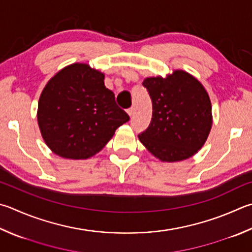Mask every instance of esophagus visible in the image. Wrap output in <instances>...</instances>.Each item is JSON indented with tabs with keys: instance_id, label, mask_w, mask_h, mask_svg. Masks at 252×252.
<instances>
[{
	"instance_id": "34e87169",
	"label": "esophagus",
	"mask_w": 252,
	"mask_h": 252,
	"mask_svg": "<svg viewBox=\"0 0 252 252\" xmlns=\"http://www.w3.org/2000/svg\"><path fill=\"white\" fill-rule=\"evenodd\" d=\"M126 112H127V114H129L130 117H132V116H133V113H134V109H133V108H130V109H127Z\"/></svg>"
}]
</instances>
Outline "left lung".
Listing matches in <instances>:
<instances>
[{
  "instance_id": "1",
  "label": "left lung",
  "mask_w": 252,
  "mask_h": 252,
  "mask_svg": "<svg viewBox=\"0 0 252 252\" xmlns=\"http://www.w3.org/2000/svg\"><path fill=\"white\" fill-rule=\"evenodd\" d=\"M142 85L152 100L153 112L149 127L139 134L141 143L163 162L193 157L213 125L212 103L203 85L183 70L166 78H145Z\"/></svg>"
}]
</instances>
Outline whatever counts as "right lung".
<instances>
[{"label": "right lung", "mask_w": 252, "mask_h": 252, "mask_svg": "<svg viewBox=\"0 0 252 252\" xmlns=\"http://www.w3.org/2000/svg\"><path fill=\"white\" fill-rule=\"evenodd\" d=\"M104 75L72 63L45 86L37 121L45 143L58 157L85 159L101 151L119 126L130 120L104 86Z\"/></svg>", "instance_id": "1"}]
</instances>
